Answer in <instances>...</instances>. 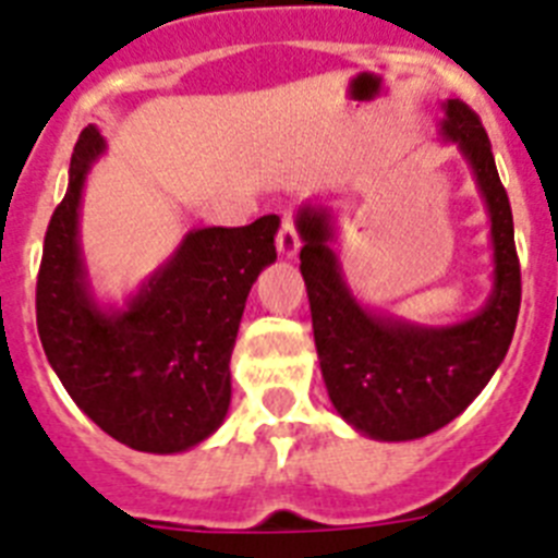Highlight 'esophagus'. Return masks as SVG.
Listing matches in <instances>:
<instances>
[{
    "mask_svg": "<svg viewBox=\"0 0 558 558\" xmlns=\"http://www.w3.org/2000/svg\"><path fill=\"white\" fill-rule=\"evenodd\" d=\"M301 250V235H298V223H294V213H283L278 232V252L283 257H294Z\"/></svg>",
    "mask_w": 558,
    "mask_h": 558,
    "instance_id": "obj_1",
    "label": "esophagus"
}]
</instances>
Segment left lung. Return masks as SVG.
<instances>
[{"label":"left lung","instance_id":"obj_1","mask_svg":"<svg viewBox=\"0 0 558 558\" xmlns=\"http://www.w3.org/2000/svg\"><path fill=\"white\" fill-rule=\"evenodd\" d=\"M442 135L474 170L494 241V292L453 326L428 329L372 315L345 287L331 252L326 209H301V271L306 280L317 357L337 414L360 434L386 442L420 439L448 425L476 400L508 354L522 301L513 215L488 133L460 98H448Z\"/></svg>","mask_w":558,"mask_h":558}]
</instances>
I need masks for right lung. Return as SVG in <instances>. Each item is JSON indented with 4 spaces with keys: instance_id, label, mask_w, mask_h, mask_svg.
I'll return each mask as SVG.
<instances>
[{
    "instance_id": "obj_1",
    "label": "right lung",
    "mask_w": 558,
    "mask_h": 558,
    "mask_svg": "<svg viewBox=\"0 0 558 558\" xmlns=\"http://www.w3.org/2000/svg\"><path fill=\"white\" fill-rule=\"evenodd\" d=\"M105 153L84 128L36 280L41 349L78 409L135 451L178 453L223 423L229 357L252 283L275 264L278 215L195 229L121 312L98 308L78 250L84 178Z\"/></svg>"
}]
</instances>
